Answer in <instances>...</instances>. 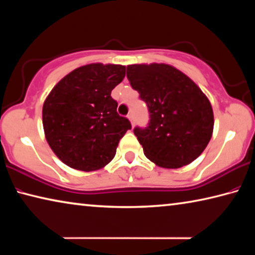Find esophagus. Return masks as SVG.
Instances as JSON below:
<instances>
[{"mask_svg": "<svg viewBox=\"0 0 255 255\" xmlns=\"http://www.w3.org/2000/svg\"><path fill=\"white\" fill-rule=\"evenodd\" d=\"M128 119H129V122H130L131 126H133V123H135V120H133V116H132V114H129V115H128Z\"/></svg>", "mask_w": 255, "mask_h": 255, "instance_id": "obj_1", "label": "esophagus"}]
</instances>
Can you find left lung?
<instances>
[{"instance_id": "1", "label": "left lung", "mask_w": 255, "mask_h": 255, "mask_svg": "<svg viewBox=\"0 0 255 255\" xmlns=\"http://www.w3.org/2000/svg\"><path fill=\"white\" fill-rule=\"evenodd\" d=\"M127 77L148 107V126L133 129L145 156L164 169L195 161L214 130L206 94L184 73L163 63L128 65Z\"/></svg>"}]
</instances>
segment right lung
I'll list each match as a JSON object with an SVG mask.
<instances>
[{"mask_svg": "<svg viewBox=\"0 0 255 255\" xmlns=\"http://www.w3.org/2000/svg\"><path fill=\"white\" fill-rule=\"evenodd\" d=\"M126 66L93 63L64 76L42 106L47 143L60 161L79 171H97L112 161L119 140L131 128L118 115L111 91Z\"/></svg>", "mask_w": 255, "mask_h": 255, "instance_id": "add662e5", "label": "right lung"}]
</instances>
